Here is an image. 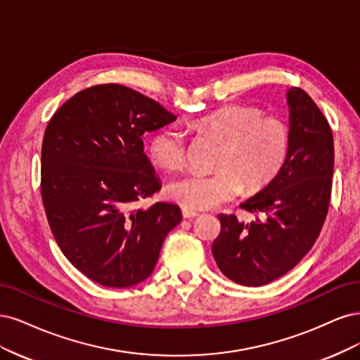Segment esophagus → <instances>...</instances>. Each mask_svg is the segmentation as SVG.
Segmentation results:
<instances>
[{
	"label": "esophagus",
	"mask_w": 360,
	"mask_h": 360,
	"mask_svg": "<svg viewBox=\"0 0 360 360\" xmlns=\"http://www.w3.org/2000/svg\"><path fill=\"white\" fill-rule=\"evenodd\" d=\"M197 215H199V214H197L195 211L187 210V207H182V217H184V218H187V219H191V218H195Z\"/></svg>",
	"instance_id": "1"
}]
</instances>
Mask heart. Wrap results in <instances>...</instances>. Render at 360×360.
Here are the masks:
<instances>
[{
  "mask_svg": "<svg viewBox=\"0 0 360 360\" xmlns=\"http://www.w3.org/2000/svg\"><path fill=\"white\" fill-rule=\"evenodd\" d=\"M194 125L224 143L215 160V173L188 172L167 185V195L187 210H211L231 200L240 190H263L288 157L287 124L276 117H263L256 106L227 104L195 120ZM185 153V136L176 127H166L149 141V157L163 169L179 167Z\"/></svg>",
  "mask_w": 360,
  "mask_h": 360,
  "instance_id": "1",
  "label": "heart"
}]
</instances>
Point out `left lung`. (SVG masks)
Masks as SVG:
<instances>
[{
	"label": "left lung",
	"mask_w": 360,
	"mask_h": 360,
	"mask_svg": "<svg viewBox=\"0 0 360 360\" xmlns=\"http://www.w3.org/2000/svg\"><path fill=\"white\" fill-rule=\"evenodd\" d=\"M290 150L281 172L240 207L263 214L252 223L219 214L212 254L231 281L257 287L283 276L314 245L326 219L333 176V136L317 104L297 86L287 91Z\"/></svg>",
	"instance_id": "8db88e82"
}]
</instances>
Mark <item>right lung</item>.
Listing matches in <instances>:
<instances>
[{
    "label": "right lung",
    "mask_w": 360,
    "mask_h": 360,
    "mask_svg": "<svg viewBox=\"0 0 360 360\" xmlns=\"http://www.w3.org/2000/svg\"><path fill=\"white\" fill-rule=\"evenodd\" d=\"M176 117L141 92L103 84L77 92L46 127L41 200L64 256L89 280L124 288L153 274L178 205L134 203L161 185L142 136Z\"/></svg>",
    "instance_id": "add662e5"
}]
</instances>
